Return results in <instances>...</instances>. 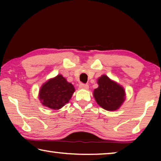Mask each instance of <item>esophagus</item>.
<instances>
[{"instance_id":"1","label":"esophagus","mask_w":161,"mask_h":161,"mask_svg":"<svg viewBox=\"0 0 161 161\" xmlns=\"http://www.w3.org/2000/svg\"><path fill=\"white\" fill-rule=\"evenodd\" d=\"M80 89H85V90H87V89H89V85H88V84H81L80 85Z\"/></svg>"}]
</instances>
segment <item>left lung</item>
Returning a JSON list of instances; mask_svg holds the SVG:
<instances>
[{
    "label": "left lung",
    "instance_id": "left-lung-1",
    "mask_svg": "<svg viewBox=\"0 0 161 161\" xmlns=\"http://www.w3.org/2000/svg\"><path fill=\"white\" fill-rule=\"evenodd\" d=\"M97 84L99 86L93 92L97 103L105 110H118L126 99L124 87L105 75L99 77Z\"/></svg>",
    "mask_w": 161,
    "mask_h": 161
}]
</instances>
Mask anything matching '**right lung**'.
I'll list each match as a JSON object with an SVG mask.
<instances>
[{
	"label": "right lung",
	"instance_id": "1",
	"mask_svg": "<svg viewBox=\"0 0 161 161\" xmlns=\"http://www.w3.org/2000/svg\"><path fill=\"white\" fill-rule=\"evenodd\" d=\"M75 92L73 84L68 82L62 75H58L42 84L38 98L44 107L59 110L69 102Z\"/></svg>",
	"mask_w": 161,
	"mask_h": 161
}]
</instances>
